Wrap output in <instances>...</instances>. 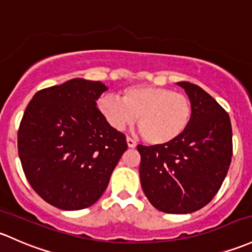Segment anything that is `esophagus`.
I'll list each match as a JSON object with an SVG mask.
<instances>
[{"label": "esophagus", "instance_id": "1", "mask_svg": "<svg viewBox=\"0 0 252 252\" xmlns=\"http://www.w3.org/2000/svg\"><path fill=\"white\" fill-rule=\"evenodd\" d=\"M126 144H128V146L130 148L136 147V141L131 139V137H126Z\"/></svg>", "mask_w": 252, "mask_h": 252}]
</instances>
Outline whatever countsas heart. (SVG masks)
I'll use <instances>...</instances> for the list:
<instances>
[{"label": "heart", "instance_id": "obj_1", "mask_svg": "<svg viewBox=\"0 0 252 252\" xmlns=\"http://www.w3.org/2000/svg\"><path fill=\"white\" fill-rule=\"evenodd\" d=\"M99 110L116 130H124L137 117V128L151 145H166L179 139L192 119V104L186 95L155 86L128 87L122 100L106 95Z\"/></svg>", "mask_w": 252, "mask_h": 252}]
</instances>
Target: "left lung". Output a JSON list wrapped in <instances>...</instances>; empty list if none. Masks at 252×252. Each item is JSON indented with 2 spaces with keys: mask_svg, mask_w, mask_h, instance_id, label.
I'll return each instance as SVG.
<instances>
[{
  "mask_svg": "<svg viewBox=\"0 0 252 252\" xmlns=\"http://www.w3.org/2000/svg\"><path fill=\"white\" fill-rule=\"evenodd\" d=\"M192 104L189 128L166 145L142 146L140 180L145 195L159 211L190 214L219 192L232 159L228 113L197 84L179 82Z\"/></svg>",
  "mask_w": 252,
  "mask_h": 252,
  "instance_id": "8db88e82",
  "label": "left lung"
}]
</instances>
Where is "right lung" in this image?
I'll use <instances>...</instances> for the list:
<instances>
[{"instance_id": "1", "label": "right lung", "mask_w": 252, "mask_h": 252, "mask_svg": "<svg viewBox=\"0 0 252 252\" xmlns=\"http://www.w3.org/2000/svg\"><path fill=\"white\" fill-rule=\"evenodd\" d=\"M107 87L73 78L37 92L18 131L21 166L33 190L62 210L97 202L126 151V135L96 107Z\"/></svg>"}]
</instances>
